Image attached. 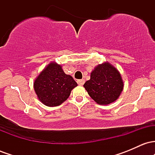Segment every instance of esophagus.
<instances>
[{
	"label": "esophagus",
	"instance_id": "obj_1",
	"mask_svg": "<svg viewBox=\"0 0 155 155\" xmlns=\"http://www.w3.org/2000/svg\"><path fill=\"white\" fill-rule=\"evenodd\" d=\"M84 79H79V80H77V83H78V84L79 85H83L84 84Z\"/></svg>",
	"mask_w": 155,
	"mask_h": 155
}]
</instances>
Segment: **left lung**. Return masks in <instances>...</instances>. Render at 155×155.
Wrapping results in <instances>:
<instances>
[{
	"label": "left lung",
	"instance_id": "8db88e82",
	"mask_svg": "<svg viewBox=\"0 0 155 155\" xmlns=\"http://www.w3.org/2000/svg\"><path fill=\"white\" fill-rule=\"evenodd\" d=\"M84 87L97 104L108 105L118 99L124 83L118 70L106 62L94 68Z\"/></svg>",
	"mask_w": 155,
	"mask_h": 155
}]
</instances>
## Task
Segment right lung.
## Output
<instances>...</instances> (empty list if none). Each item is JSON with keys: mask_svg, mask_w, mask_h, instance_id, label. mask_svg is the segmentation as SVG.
Returning <instances> with one entry per match:
<instances>
[{"mask_svg": "<svg viewBox=\"0 0 155 155\" xmlns=\"http://www.w3.org/2000/svg\"><path fill=\"white\" fill-rule=\"evenodd\" d=\"M76 86L77 83L72 76L65 74L61 65L54 62L49 63L33 83L39 101L49 107L63 104Z\"/></svg>", "mask_w": 155, "mask_h": 155, "instance_id": "1", "label": "right lung"}]
</instances>
